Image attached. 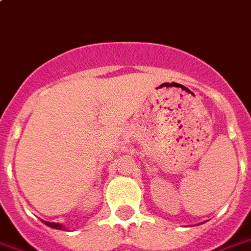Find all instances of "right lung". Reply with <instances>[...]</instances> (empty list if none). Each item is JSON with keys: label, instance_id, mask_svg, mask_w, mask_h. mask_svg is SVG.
I'll return each mask as SVG.
<instances>
[{"label": "right lung", "instance_id": "obj_1", "mask_svg": "<svg viewBox=\"0 0 251 251\" xmlns=\"http://www.w3.org/2000/svg\"><path fill=\"white\" fill-rule=\"evenodd\" d=\"M45 225H48V226H51V228H55V229H62V225L60 224H55V223H47V221H44Z\"/></svg>", "mask_w": 251, "mask_h": 251}]
</instances>
